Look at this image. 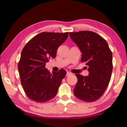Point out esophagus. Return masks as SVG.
<instances>
[{
	"mask_svg": "<svg viewBox=\"0 0 127 127\" xmlns=\"http://www.w3.org/2000/svg\"><path fill=\"white\" fill-rule=\"evenodd\" d=\"M71 74H72L71 73H70V72H67V73H66V76H70V75H71Z\"/></svg>",
	"mask_w": 127,
	"mask_h": 127,
	"instance_id": "34e87169",
	"label": "esophagus"
}]
</instances>
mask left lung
<instances>
[{
	"instance_id": "1",
	"label": "left lung",
	"mask_w": 127,
	"mask_h": 127,
	"mask_svg": "<svg viewBox=\"0 0 127 127\" xmlns=\"http://www.w3.org/2000/svg\"><path fill=\"white\" fill-rule=\"evenodd\" d=\"M69 36L82 53L81 62L86 63L89 72L87 76L76 74L78 81L74 94L84 101H95L101 97L110 82L112 53L106 40L94 32H70Z\"/></svg>"
}]
</instances>
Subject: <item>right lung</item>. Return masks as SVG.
Returning <instances> with one entry per match:
<instances>
[{"instance_id":"add662e5","label":"right lung","mask_w":127,"mask_h":127,"mask_svg":"<svg viewBox=\"0 0 127 127\" xmlns=\"http://www.w3.org/2000/svg\"><path fill=\"white\" fill-rule=\"evenodd\" d=\"M69 33L41 32L33 37L23 48L18 69L21 84L30 99L45 102L57 95L66 72L48 71L46 63L56 57L57 49L67 39Z\"/></svg>"}]
</instances>
